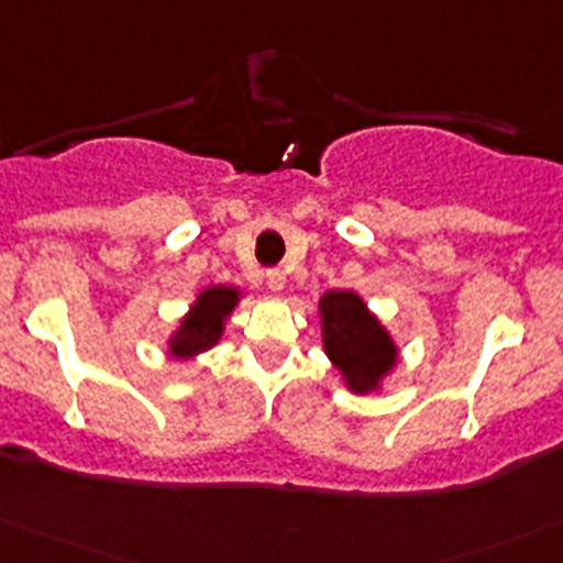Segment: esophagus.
I'll list each match as a JSON object with an SVG mask.
<instances>
[{
  "mask_svg": "<svg viewBox=\"0 0 563 563\" xmlns=\"http://www.w3.org/2000/svg\"><path fill=\"white\" fill-rule=\"evenodd\" d=\"M265 282H267V290L271 292H282L285 290V285H287V276H285V271H267L265 273Z\"/></svg>",
  "mask_w": 563,
  "mask_h": 563,
  "instance_id": "1",
  "label": "esophagus"
}]
</instances>
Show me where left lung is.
Listing matches in <instances>:
<instances>
[{"instance_id": "left-lung-1", "label": "left lung", "mask_w": 563, "mask_h": 563, "mask_svg": "<svg viewBox=\"0 0 563 563\" xmlns=\"http://www.w3.org/2000/svg\"><path fill=\"white\" fill-rule=\"evenodd\" d=\"M320 340L347 393H382L395 373L400 347L356 290H329L318 301Z\"/></svg>"}]
</instances>
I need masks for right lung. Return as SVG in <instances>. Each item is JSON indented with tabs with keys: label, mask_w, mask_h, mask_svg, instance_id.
Returning <instances> with one entry per match:
<instances>
[{
	"label": "right lung",
	"mask_w": 563,
	"mask_h": 563,
	"mask_svg": "<svg viewBox=\"0 0 563 563\" xmlns=\"http://www.w3.org/2000/svg\"><path fill=\"white\" fill-rule=\"evenodd\" d=\"M240 301H243V290L232 285H212L198 292L196 301L179 318V325L170 331L165 353L176 362H192L216 347Z\"/></svg>",
	"instance_id": "1"
}]
</instances>
